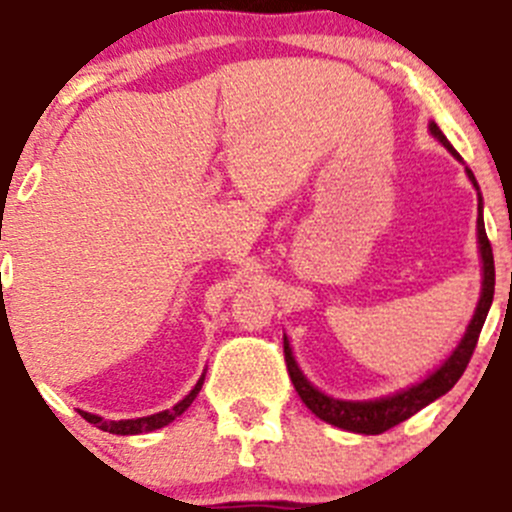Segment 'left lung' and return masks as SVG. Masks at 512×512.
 Returning <instances> with one entry per match:
<instances>
[{"mask_svg":"<svg viewBox=\"0 0 512 512\" xmlns=\"http://www.w3.org/2000/svg\"><path fill=\"white\" fill-rule=\"evenodd\" d=\"M430 132L453 152L455 157L460 160L458 152L450 147V142L445 140V135L440 132V127L435 122H430ZM468 177L473 180V185L478 187L475 182L473 172L468 170ZM480 215H478V242H480V257H483V295H480L478 310H475L473 320H470L468 332L460 340V345L455 347L453 355L445 360V365H440V370H435L433 375L425 377L423 382L413 385V388L403 390L398 395H390V398H380V400H370V403H347V400H335L322 395L320 390H315L310 382L305 380V375L300 372V367L295 365V357H292L290 345H287L285 337V365L287 372H290V380L295 385L297 395L302 398V403L312 410L320 420L325 423L337 425L342 430H352V433H362V435H380L385 430L395 428L403 420L413 418L418 410H423L425 405H430L433 400H438L440 395L448 393L453 388L455 382L460 380V375L468 367L470 357H473L475 345H478L480 330H483V322L488 317L490 305H493V292H495V262H493V247H490L488 235H485V225H483V200L478 205Z\"/></svg>","mask_w":512,"mask_h":512,"instance_id":"left-lung-1","label":"left lung"}]
</instances>
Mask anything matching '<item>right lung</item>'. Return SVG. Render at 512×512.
I'll list each match as a JSON object with an SVG mask.
<instances>
[{
  "label": "right lung",
  "instance_id": "obj_1",
  "mask_svg": "<svg viewBox=\"0 0 512 512\" xmlns=\"http://www.w3.org/2000/svg\"><path fill=\"white\" fill-rule=\"evenodd\" d=\"M202 380H205V377H200V382H197V385H195V390H192V393L187 395L185 400H180V403H177L175 408L165 410V413L147 415V418H137V420H102V418H97V415H89V413H79V415H82V418L87 420V423L97 425L99 430H104V433H114V435L150 433V430H157V428H165V425H170L172 420L177 418V415H182L187 408H190L192 400H195L197 393H200Z\"/></svg>",
  "mask_w": 512,
  "mask_h": 512
}]
</instances>
